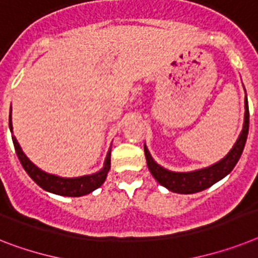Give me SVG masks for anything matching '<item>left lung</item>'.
Instances as JSON below:
<instances>
[{"mask_svg":"<svg viewBox=\"0 0 258 258\" xmlns=\"http://www.w3.org/2000/svg\"><path fill=\"white\" fill-rule=\"evenodd\" d=\"M245 89V88H244ZM245 113H244V124H242L241 133H240L237 141L232 146L229 153L225 155L224 158H221L219 162L214 165L203 167V169L194 170V171L186 172H178L171 171L161 165L155 162L153 159L152 154L146 148V144L144 145L145 157H146V162L148 167L154 176L155 180L166 187L169 191L176 194H195L199 191H203L224 176H227L229 172L233 170L236 163L239 162L240 157L242 154L244 146H245L246 137H248L249 131V108H248V100L245 96Z\"/></svg>","mask_w":258,"mask_h":258,"instance_id":"left-lung-1","label":"left lung"}]
</instances>
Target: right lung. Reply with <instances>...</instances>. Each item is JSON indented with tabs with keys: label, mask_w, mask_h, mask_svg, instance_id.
<instances>
[{
	"label": "right lung",
	"mask_w": 258,
	"mask_h": 258,
	"mask_svg": "<svg viewBox=\"0 0 258 258\" xmlns=\"http://www.w3.org/2000/svg\"><path fill=\"white\" fill-rule=\"evenodd\" d=\"M9 127L13 133V124H12V108H10V117H9ZM13 144L16 148V153L18 155V159L21 165L23 166L25 171L29 174V176L38 186L42 187L43 190L48 192L61 195V197H83L87 194L92 192L96 188H99L106 179L108 171L110 169V149L106 153V158L104 161V167L100 171L89 175L76 176V178H63V176L55 175V174H48V172L40 170L38 166L34 165L31 161L23 153L22 148L19 146L18 141L14 136H12Z\"/></svg>",
	"instance_id": "add662e5"
}]
</instances>
